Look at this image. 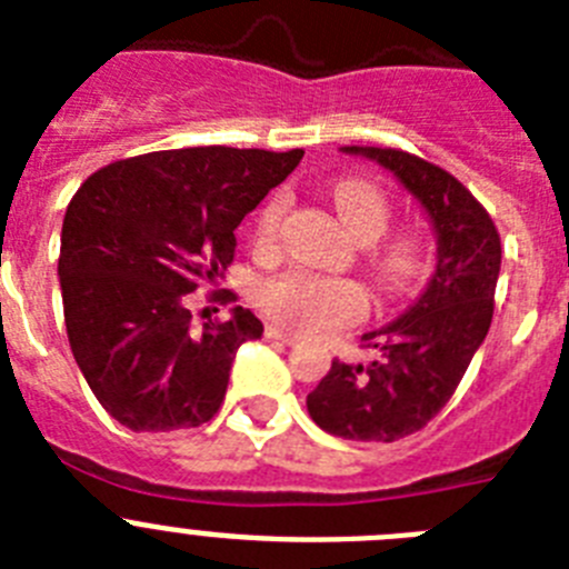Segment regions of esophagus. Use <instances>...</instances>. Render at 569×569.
<instances>
[{
    "label": "esophagus",
    "instance_id": "obj_1",
    "mask_svg": "<svg viewBox=\"0 0 569 569\" xmlns=\"http://www.w3.org/2000/svg\"><path fill=\"white\" fill-rule=\"evenodd\" d=\"M264 333H268V339L281 341V345H296V339H299V336L290 333V330H284V328H279V325H268V330H264Z\"/></svg>",
    "mask_w": 569,
    "mask_h": 569
}]
</instances>
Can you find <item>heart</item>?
<instances>
[{
    "instance_id": "1",
    "label": "heart",
    "mask_w": 569,
    "mask_h": 569,
    "mask_svg": "<svg viewBox=\"0 0 569 569\" xmlns=\"http://www.w3.org/2000/svg\"><path fill=\"white\" fill-rule=\"evenodd\" d=\"M333 202L347 230L359 241H376L390 228V213H393L390 199L370 179L353 176V179L336 182ZM284 210H288V199L281 193L261 208L256 219V241L261 248L279 239ZM373 270L385 288H405L421 270L419 239L413 233H396L381 241L373 256ZM259 305L270 319L284 328L316 333V330L341 328L361 319L367 313V293L353 279H333L313 270H288L261 284Z\"/></svg>"
}]
</instances>
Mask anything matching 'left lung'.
Wrapping results in <instances>:
<instances>
[{"label": "left lung", "mask_w": 569, "mask_h": 569, "mask_svg": "<svg viewBox=\"0 0 569 569\" xmlns=\"http://www.w3.org/2000/svg\"><path fill=\"white\" fill-rule=\"evenodd\" d=\"M341 150L379 162L419 199L439 239V261L413 308L361 336L379 356L370 365L336 359L308 396V413L330 436L396 441L421 430L450 401L485 341L501 239L479 199L439 164L396 148Z\"/></svg>", "instance_id": "8db88e82"}]
</instances>
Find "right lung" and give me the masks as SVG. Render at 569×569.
I'll list each match as a JSON object with an SVG mask.
<instances>
[{"mask_svg": "<svg viewBox=\"0 0 569 569\" xmlns=\"http://www.w3.org/2000/svg\"><path fill=\"white\" fill-rule=\"evenodd\" d=\"M301 156L156 150L97 170L70 199L59 248L64 328L84 381L119 425L170 433L219 413L236 350L264 328L244 308L196 325L188 293L228 270L241 219Z\"/></svg>", "mask_w": 569, "mask_h": 569, "instance_id": "right-lung-1", "label": "right lung"}]
</instances>
